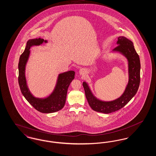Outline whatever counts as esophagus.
I'll list each match as a JSON object with an SVG mask.
<instances>
[{
	"label": "esophagus",
	"instance_id": "1",
	"mask_svg": "<svg viewBox=\"0 0 156 156\" xmlns=\"http://www.w3.org/2000/svg\"><path fill=\"white\" fill-rule=\"evenodd\" d=\"M79 73H80V74L81 75H84L86 74V70L85 69L82 68V69L80 70Z\"/></svg>",
	"mask_w": 156,
	"mask_h": 156
}]
</instances>
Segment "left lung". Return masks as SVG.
<instances>
[{"mask_svg": "<svg viewBox=\"0 0 156 156\" xmlns=\"http://www.w3.org/2000/svg\"><path fill=\"white\" fill-rule=\"evenodd\" d=\"M118 46L113 51L122 53L129 62V82L125 91L118 99L111 101L104 102L97 99L93 95L88 84L83 82L85 96L90 108L95 111L109 113L117 111L127 104L136 95L139 89L140 81V62L138 54L136 52L132 41L123 36L118 37Z\"/></svg>", "mask_w": 156, "mask_h": 156, "instance_id": "1", "label": "left lung"}]
</instances>
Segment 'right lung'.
Returning <instances> with one entry per match:
<instances>
[{
    "mask_svg": "<svg viewBox=\"0 0 156 156\" xmlns=\"http://www.w3.org/2000/svg\"><path fill=\"white\" fill-rule=\"evenodd\" d=\"M47 42L44 39L39 38L29 40L26 48L20 57L19 62V87L23 95L37 111L44 113H50L61 110L66 103L67 90L71 81L74 79L75 72L69 71L60 74L58 77L56 87L52 94L44 99H40L33 97L28 89L25 76V67L30 54V47L33 45L41 44Z\"/></svg>",
    "mask_w": 156,
    "mask_h": 156,
    "instance_id": "1",
    "label": "right lung"
}]
</instances>
